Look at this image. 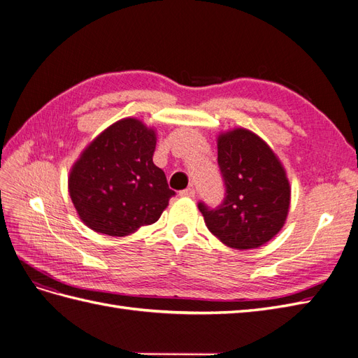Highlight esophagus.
Masks as SVG:
<instances>
[{"mask_svg":"<svg viewBox=\"0 0 358 358\" xmlns=\"http://www.w3.org/2000/svg\"><path fill=\"white\" fill-rule=\"evenodd\" d=\"M179 196L180 197H194V196H196V189H194V188H187V189H182L180 192H179Z\"/></svg>","mask_w":358,"mask_h":358,"instance_id":"obj_1","label":"esophagus"}]
</instances>
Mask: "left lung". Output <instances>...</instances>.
<instances>
[{
	"instance_id": "obj_1",
	"label": "left lung",
	"mask_w": 358,
	"mask_h": 358,
	"mask_svg": "<svg viewBox=\"0 0 358 358\" xmlns=\"http://www.w3.org/2000/svg\"><path fill=\"white\" fill-rule=\"evenodd\" d=\"M225 194L216 208L199 201L208 229L230 248L251 249L279 233L289 208L285 170L264 140L243 128L218 138Z\"/></svg>"
}]
</instances>
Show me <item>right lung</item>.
Segmentation results:
<instances>
[{
    "instance_id": "add662e5",
    "label": "right lung",
    "mask_w": 358,
    "mask_h": 358,
    "mask_svg": "<svg viewBox=\"0 0 358 358\" xmlns=\"http://www.w3.org/2000/svg\"><path fill=\"white\" fill-rule=\"evenodd\" d=\"M155 145L152 129L127 117L83 150L70 173L69 189L90 229L121 237L159 220L176 192L154 164Z\"/></svg>"
}]
</instances>
